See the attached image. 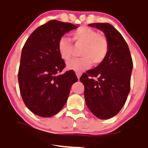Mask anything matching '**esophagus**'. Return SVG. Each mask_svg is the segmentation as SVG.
I'll use <instances>...</instances> for the list:
<instances>
[{"instance_id": "obj_1", "label": "esophagus", "mask_w": 148, "mask_h": 148, "mask_svg": "<svg viewBox=\"0 0 148 148\" xmlns=\"http://www.w3.org/2000/svg\"><path fill=\"white\" fill-rule=\"evenodd\" d=\"M76 74H77L78 79H79L80 77H81V75H82V73L81 72H77H77H76Z\"/></svg>"}]
</instances>
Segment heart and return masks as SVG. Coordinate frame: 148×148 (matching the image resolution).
<instances>
[{"label":"heart","instance_id":"b5f03b06","mask_svg":"<svg viewBox=\"0 0 148 148\" xmlns=\"http://www.w3.org/2000/svg\"><path fill=\"white\" fill-rule=\"evenodd\" d=\"M73 41L84 44L79 59H74L67 63V68L77 72L89 69L94 64L102 63L107 56L109 44L107 38L99 35V32L86 26H82L72 33ZM72 43L68 37L63 36L58 42V50L62 59L69 61L71 57Z\"/></svg>","mask_w":148,"mask_h":148}]
</instances>
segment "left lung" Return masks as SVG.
<instances>
[{
  "instance_id": "8db88e82",
  "label": "left lung",
  "mask_w": 148,
  "mask_h": 148,
  "mask_svg": "<svg viewBox=\"0 0 148 148\" xmlns=\"http://www.w3.org/2000/svg\"><path fill=\"white\" fill-rule=\"evenodd\" d=\"M89 26L104 32L109 51L102 63L84 73L79 80L84 86L88 108L99 119L107 120L118 114L125 104L130 90L133 63L127 44L115 28L105 23Z\"/></svg>"
}]
</instances>
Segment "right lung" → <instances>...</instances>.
Segmentation results:
<instances>
[{
  "mask_svg": "<svg viewBox=\"0 0 148 148\" xmlns=\"http://www.w3.org/2000/svg\"><path fill=\"white\" fill-rule=\"evenodd\" d=\"M77 28L71 23L51 20L38 27L26 40L21 52L18 79L26 107L36 115L49 117L62 110L77 77L72 70L59 74L65 62L58 42Z\"/></svg>",
  "mask_w": 148,
  "mask_h": 148,
  "instance_id": "obj_1",
  "label": "right lung"
}]
</instances>
